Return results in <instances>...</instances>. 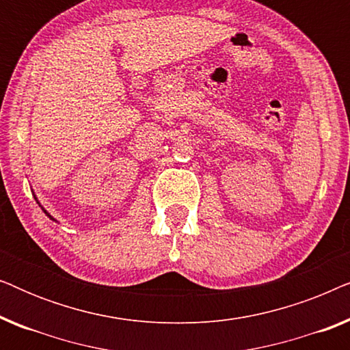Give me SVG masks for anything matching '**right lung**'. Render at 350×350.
Here are the masks:
<instances>
[{"mask_svg": "<svg viewBox=\"0 0 350 350\" xmlns=\"http://www.w3.org/2000/svg\"><path fill=\"white\" fill-rule=\"evenodd\" d=\"M47 217H51V215H47Z\"/></svg>", "mask_w": 350, "mask_h": 350, "instance_id": "obj_1", "label": "right lung"}]
</instances>
